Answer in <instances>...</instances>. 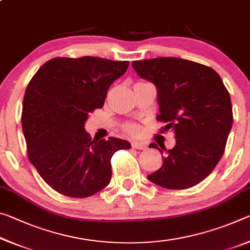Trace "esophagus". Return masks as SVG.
I'll list each match as a JSON object with an SVG mask.
<instances>
[{"instance_id":"1","label":"esophagus","mask_w":250,"mask_h":250,"mask_svg":"<svg viewBox=\"0 0 250 250\" xmlns=\"http://www.w3.org/2000/svg\"><path fill=\"white\" fill-rule=\"evenodd\" d=\"M132 147L133 149H138V150H146L147 147V145L146 142L134 141V142H132Z\"/></svg>"}]
</instances>
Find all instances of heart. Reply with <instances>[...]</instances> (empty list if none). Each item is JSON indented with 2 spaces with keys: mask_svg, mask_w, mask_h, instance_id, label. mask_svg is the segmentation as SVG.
<instances>
[{
  "mask_svg": "<svg viewBox=\"0 0 250 250\" xmlns=\"http://www.w3.org/2000/svg\"><path fill=\"white\" fill-rule=\"evenodd\" d=\"M126 130H128L130 133H133V134L139 132V128L135 125H126Z\"/></svg>",
  "mask_w": 250,
  "mask_h": 250,
  "instance_id": "heart-1",
  "label": "heart"
}]
</instances>
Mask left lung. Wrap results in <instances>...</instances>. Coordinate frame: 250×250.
I'll use <instances>...</instances> for the list:
<instances>
[{
  "mask_svg": "<svg viewBox=\"0 0 250 250\" xmlns=\"http://www.w3.org/2000/svg\"><path fill=\"white\" fill-rule=\"evenodd\" d=\"M139 77L156 88L164 131H172L170 150L152 142L163 164L147 179L171 189L192 188L210 174L224 154L232 125L230 96L219 75L210 67L176 57L134 61Z\"/></svg>",
  "mask_w": 250,
  "mask_h": 250,
  "instance_id": "8db88e82",
  "label": "left lung"
}]
</instances>
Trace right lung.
Wrapping results in <instances>:
<instances>
[{
	"mask_svg": "<svg viewBox=\"0 0 250 250\" xmlns=\"http://www.w3.org/2000/svg\"><path fill=\"white\" fill-rule=\"evenodd\" d=\"M129 62L84 56L53 58L34 75L25 91L22 129L28 159L55 191L88 197L110 183V160L130 149L118 138L91 140L84 130L90 113L103 108L109 87Z\"/></svg>",
	"mask_w": 250,
	"mask_h": 250,
	"instance_id": "obj_1",
	"label": "right lung"
}]
</instances>
